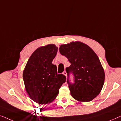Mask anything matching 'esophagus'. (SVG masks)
Wrapping results in <instances>:
<instances>
[{
    "mask_svg": "<svg viewBox=\"0 0 121 121\" xmlns=\"http://www.w3.org/2000/svg\"><path fill=\"white\" fill-rule=\"evenodd\" d=\"M63 75H64L66 77H67V72H65V71H64L63 72Z\"/></svg>",
    "mask_w": 121,
    "mask_h": 121,
    "instance_id": "esophagus-1",
    "label": "esophagus"
}]
</instances>
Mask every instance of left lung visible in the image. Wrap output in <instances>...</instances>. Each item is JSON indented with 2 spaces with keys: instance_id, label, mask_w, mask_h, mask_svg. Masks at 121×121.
<instances>
[{
  "instance_id": "1",
  "label": "left lung",
  "mask_w": 121,
  "mask_h": 121,
  "mask_svg": "<svg viewBox=\"0 0 121 121\" xmlns=\"http://www.w3.org/2000/svg\"><path fill=\"white\" fill-rule=\"evenodd\" d=\"M59 52L71 63L65 70L72 96L82 102L93 100L100 94L105 81V72L98 56L89 46L78 41L62 44ZM70 73L74 76L73 83L69 81Z\"/></svg>"
}]
</instances>
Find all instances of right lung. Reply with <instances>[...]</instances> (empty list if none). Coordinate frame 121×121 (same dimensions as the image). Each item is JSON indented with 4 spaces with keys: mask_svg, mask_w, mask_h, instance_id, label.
Masks as SVG:
<instances>
[{
    "mask_svg": "<svg viewBox=\"0 0 121 121\" xmlns=\"http://www.w3.org/2000/svg\"><path fill=\"white\" fill-rule=\"evenodd\" d=\"M57 51L53 44L39 47L29 58L23 72L26 92L33 101L41 105L52 102L65 82V76L58 74L57 67L52 64Z\"/></svg>",
    "mask_w": 121,
    "mask_h": 121,
    "instance_id": "right-lung-1",
    "label": "right lung"
}]
</instances>
